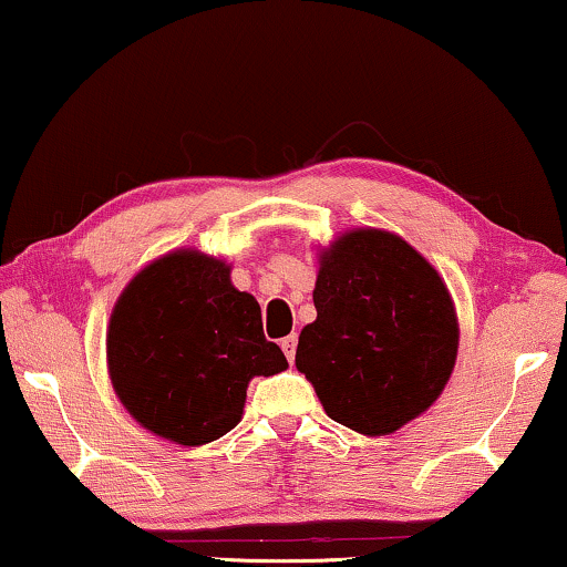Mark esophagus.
<instances>
[{
	"mask_svg": "<svg viewBox=\"0 0 567 567\" xmlns=\"http://www.w3.org/2000/svg\"><path fill=\"white\" fill-rule=\"evenodd\" d=\"M280 346H282V351H285V357H287V361H292L295 359V349H298V336H287V338H282L280 341Z\"/></svg>",
	"mask_w": 567,
	"mask_h": 567,
	"instance_id": "esophagus-1",
	"label": "esophagus"
}]
</instances>
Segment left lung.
Instances as JSON below:
<instances>
[{"label":"left lung","instance_id":"obj_1","mask_svg":"<svg viewBox=\"0 0 567 567\" xmlns=\"http://www.w3.org/2000/svg\"><path fill=\"white\" fill-rule=\"evenodd\" d=\"M318 316L295 367L326 415L392 435L443 394L458 359V312L437 269L402 236L349 229L318 251Z\"/></svg>","mask_w":567,"mask_h":567}]
</instances>
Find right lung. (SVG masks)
Segmentation results:
<instances>
[{
  "instance_id": "add662e5",
  "label": "right lung",
  "mask_w": 567,
  "mask_h": 567,
  "mask_svg": "<svg viewBox=\"0 0 567 567\" xmlns=\"http://www.w3.org/2000/svg\"><path fill=\"white\" fill-rule=\"evenodd\" d=\"M106 369L142 427L198 447L239 425L251 379L280 374L287 359L261 333L255 295L234 287L229 261L188 247L126 282L106 326Z\"/></svg>"
}]
</instances>
